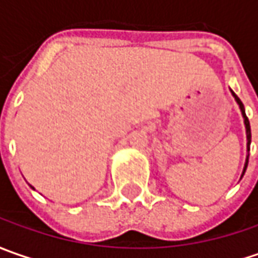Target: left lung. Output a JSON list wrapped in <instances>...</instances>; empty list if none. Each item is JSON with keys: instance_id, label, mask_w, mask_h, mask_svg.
Returning <instances> with one entry per match:
<instances>
[{"instance_id": "left-lung-1", "label": "left lung", "mask_w": 258, "mask_h": 258, "mask_svg": "<svg viewBox=\"0 0 258 258\" xmlns=\"http://www.w3.org/2000/svg\"><path fill=\"white\" fill-rule=\"evenodd\" d=\"M233 96L235 97L237 103L240 104V109H241V113H243L244 123H245V132H247V151L250 152V144H251V129H250V122H248V117L245 116V112H244V106H243V103H241V100L238 99V96L234 93V92H233ZM247 165H248V154H247V159H245V165H244L243 175H244V172H245V169H247ZM243 175H241V176H243Z\"/></svg>"}]
</instances>
